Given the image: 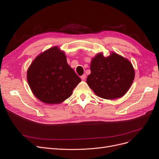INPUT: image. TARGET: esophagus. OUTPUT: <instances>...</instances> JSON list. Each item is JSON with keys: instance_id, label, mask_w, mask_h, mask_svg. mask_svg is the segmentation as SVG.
<instances>
[{"instance_id": "34e87169", "label": "esophagus", "mask_w": 159, "mask_h": 159, "mask_svg": "<svg viewBox=\"0 0 159 159\" xmlns=\"http://www.w3.org/2000/svg\"><path fill=\"white\" fill-rule=\"evenodd\" d=\"M80 78H81V79H82V80H84L86 79V74L82 75V76L80 77Z\"/></svg>"}]
</instances>
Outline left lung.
I'll return each instance as SVG.
<instances>
[{"label": "left lung", "mask_w": 159, "mask_h": 159, "mask_svg": "<svg viewBox=\"0 0 159 159\" xmlns=\"http://www.w3.org/2000/svg\"><path fill=\"white\" fill-rule=\"evenodd\" d=\"M90 70L86 80L88 86L97 96L105 99L124 95L135 78L131 63L115 53L107 57L97 55L91 62Z\"/></svg>", "instance_id": "left-lung-1"}]
</instances>
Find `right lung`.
<instances>
[{
	"instance_id": "1",
	"label": "right lung",
	"mask_w": 159,
	"mask_h": 159,
	"mask_svg": "<svg viewBox=\"0 0 159 159\" xmlns=\"http://www.w3.org/2000/svg\"><path fill=\"white\" fill-rule=\"evenodd\" d=\"M28 84L34 95L46 104H59L69 98L80 78L68 65L57 47L40 54L27 72Z\"/></svg>"
}]
</instances>
